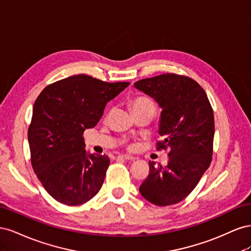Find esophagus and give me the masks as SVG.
Wrapping results in <instances>:
<instances>
[{"instance_id":"1","label":"esophagus","mask_w":251,"mask_h":251,"mask_svg":"<svg viewBox=\"0 0 251 251\" xmlns=\"http://www.w3.org/2000/svg\"><path fill=\"white\" fill-rule=\"evenodd\" d=\"M118 158L119 159H124V160H131V161H133V160H135V159H136L135 157L130 156V155H119Z\"/></svg>"}]
</instances>
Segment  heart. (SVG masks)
Segmentation results:
<instances>
[{
  "label": "heart",
  "mask_w": 251,
  "mask_h": 251,
  "mask_svg": "<svg viewBox=\"0 0 251 251\" xmlns=\"http://www.w3.org/2000/svg\"><path fill=\"white\" fill-rule=\"evenodd\" d=\"M131 105H132L133 112L144 110V109H150V110H153L155 112V109H156L155 102L146 96H138V97L134 98V100H132Z\"/></svg>",
  "instance_id": "obj_1"
}]
</instances>
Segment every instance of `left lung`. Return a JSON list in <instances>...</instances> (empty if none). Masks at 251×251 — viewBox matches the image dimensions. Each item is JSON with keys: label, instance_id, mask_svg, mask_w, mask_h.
Returning <instances> with one entry per match:
<instances>
[{"label": "left lung", "instance_id": "obj_1", "mask_svg": "<svg viewBox=\"0 0 251 251\" xmlns=\"http://www.w3.org/2000/svg\"><path fill=\"white\" fill-rule=\"evenodd\" d=\"M134 87L149 95L161 109L158 150L169 151L166 166L149 162L150 174L139 192L158 206L183 200L198 184L211 162L215 135L214 111L198 82L166 73L136 81Z\"/></svg>", "mask_w": 251, "mask_h": 251}]
</instances>
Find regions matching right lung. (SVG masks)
<instances>
[{"label": "right lung", "instance_id": "right-lung-1", "mask_svg": "<svg viewBox=\"0 0 251 251\" xmlns=\"http://www.w3.org/2000/svg\"><path fill=\"white\" fill-rule=\"evenodd\" d=\"M128 85L79 74L51 83L36 98L28 128L31 164L44 188L59 203L80 205L100 192L110 159L88 153L82 135Z\"/></svg>", "mask_w": 251, "mask_h": 251}]
</instances>
